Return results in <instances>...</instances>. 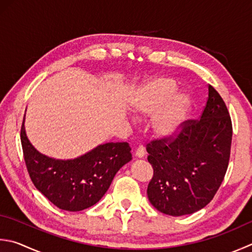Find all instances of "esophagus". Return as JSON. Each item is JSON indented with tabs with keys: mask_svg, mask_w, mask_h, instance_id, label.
<instances>
[{
	"mask_svg": "<svg viewBox=\"0 0 252 252\" xmlns=\"http://www.w3.org/2000/svg\"><path fill=\"white\" fill-rule=\"evenodd\" d=\"M145 155V149L144 146L140 145L139 147H137L136 151H135V157H137V158H143Z\"/></svg>",
	"mask_w": 252,
	"mask_h": 252,
	"instance_id": "34e87169",
	"label": "esophagus"
}]
</instances>
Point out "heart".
Masks as SVG:
<instances>
[{"mask_svg": "<svg viewBox=\"0 0 252 252\" xmlns=\"http://www.w3.org/2000/svg\"><path fill=\"white\" fill-rule=\"evenodd\" d=\"M177 91L174 78L157 76L143 83L130 99L131 109L137 116H149L161 108L152 119L153 132L160 139L176 137L189 117L190 97L186 94L176 95Z\"/></svg>", "mask_w": 252, "mask_h": 252, "instance_id": "1", "label": "heart"}]
</instances>
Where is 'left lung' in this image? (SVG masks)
<instances>
[{
	"mask_svg": "<svg viewBox=\"0 0 252 252\" xmlns=\"http://www.w3.org/2000/svg\"><path fill=\"white\" fill-rule=\"evenodd\" d=\"M233 126L223 98L209 85L200 120L186 121L178 136L147 144L154 175L147 196L156 210L182 216L203 209L214 198L228 167Z\"/></svg>",
	"mask_w": 252,
	"mask_h": 252,
	"instance_id": "1",
	"label": "left lung"
}]
</instances>
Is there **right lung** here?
<instances>
[{"instance_id":"obj_1","label":"right lung","mask_w":252,"mask_h":252,"mask_svg":"<svg viewBox=\"0 0 252 252\" xmlns=\"http://www.w3.org/2000/svg\"><path fill=\"white\" fill-rule=\"evenodd\" d=\"M21 141L27 170L34 187L59 209L77 212L91 208L109 189L115 176L132 159L126 142L96 146L74 159H56L38 152L28 140L25 116Z\"/></svg>"}]
</instances>
